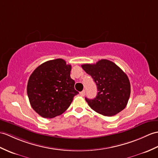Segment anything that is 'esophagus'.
Here are the masks:
<instances>
[{"label": "esophagus", "mask_w": 158, "mask_h": 158, "mask_svg": "<svg viewBox=\"0 0 158 158\" xmlns=\"http://www.w3.org/2000/svg\"><path fill=\"white\" fill-rule=\"evenodd\" d=\"M80 95H81V96H84L85 95V90H83V91H82L81 92H80Z\"/></svg>", "instance_id": "obj_1"}]
</instances>
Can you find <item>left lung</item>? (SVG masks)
Masks as SVG:
<instances>
[{
	"label": "left lung",
	"mask_w": 158,
	"mask_h": 158,
	"mask_svg": "<svg viewBox=\"0 0 158 158\" xmlns=\"http://www.w3.org/2000/svg\"><path fill=\"white\" fill-rule=\"evenodd\" d=\"M81 67L93 78L98 91L95 98H85L91 109L104 116H112L125 108L130 97L131 85L122 69L106 59Z\"/></svg>",
	"instance_id": "8db88e82"
}]
</instances>
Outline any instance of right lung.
<instances>
[{"label":"right lung","mask_w":158,"mask_h":158,"mask_svg":"<svg viewBox=\"0 0 158 158\" xmlns=\"http://www.w3.org/2000/svg\"><path fill=\"white\" fill-rule=\"evenodd\" d=\"M71 64L62 58L40 64L28 80L27 92L31 106L43 118L60 115L79 92L71 78Z\"/></svg>","instance_id":"obj_1"}]
</instances>
